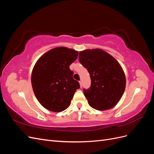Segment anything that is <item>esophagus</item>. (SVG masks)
I'll return each instance as SVG.
<instances>
[{"label":"esophagus","mask_w":154,"mask_h":154,"mask_svg":"<svg viewBox=\"0 0 154 154\" xmlns=\"http://www.w3.org/2000/svg\"><path fill=\"white\" fill-rule=\"evenodd\" d=\"M79 83H80V87H82V85H83V83H82V80H80V82H79Z\"/></svg>","instance_id":"esophagus-1"}]
</instances>
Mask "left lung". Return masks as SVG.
I'll list each match as a JSON object with an SVG mask.
<instances>
[{
	"mask_svg": "<svg viewBox=\"0 0 154 154\" xmlns=\"http://www.w3.org/2000/svg\"><path fill=\"white\" fill-rule=\"evenodd\" d=\"M79 60L91 76V87L83 90L88 105L98 110L113 108L122 98L126 87L125 74L119 63L100 49L80 51Z\"/></svg>",
	"mask_w": 154,
	"mask_h": 154,
	"instance_id": "obj_1",
	"label": "left lung"
}]
</instances>
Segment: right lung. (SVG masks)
<instances>
[{
	"mask_svg": "<svg viewBox=\"0 0 154 154\" xmlns=\"http://www.w3.org/2000/svg\"><path fill=\"white\" fill-rule=\"evenodd\" d=\"M78 55L73 49L58 47L48 51L36 61L31 72V85L36 97L45 109L60 112L71 105L80 84L73 79L69 66Z\"/></svg>",
	"mask_w": 154,
	"mask_h": 154,
	"instance_id": "right-lung-1",
	"label": "right lung"
}]
</instances>
